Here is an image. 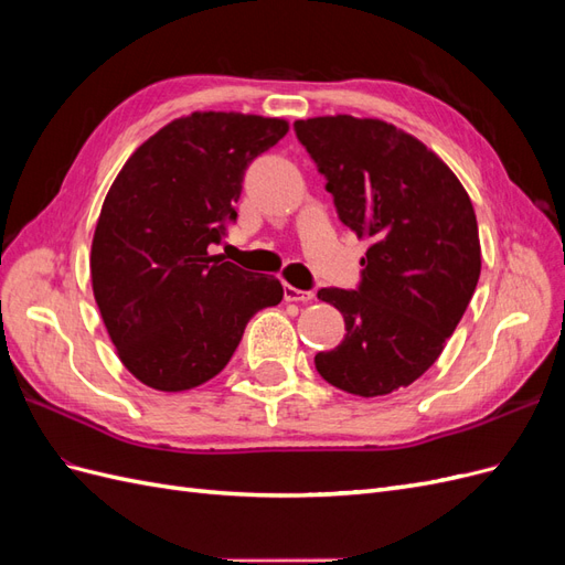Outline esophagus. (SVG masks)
<instances>
[{
	"label": "esophagus",
	"mask_w": 565,
	"mask_h": 565,
	"mask_svg": "<svg viewBox=\"0 0 565 565\" xmlns=\"http://www.w3.org/2000/svg\"><path fill=\"white\" fill-rule=\"evenodd\" d=\"M285 301H313V292H306V289H297L292 285H285Z\"/></svg>",
	"instance_id": "1"
}]
</instances>
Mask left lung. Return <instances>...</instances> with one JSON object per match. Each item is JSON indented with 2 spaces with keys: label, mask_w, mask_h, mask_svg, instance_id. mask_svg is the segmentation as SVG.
Instances as JSON below:
<instances>
[{
  "label": "left lung",
  "mask_w": 565,
  "mask_h": 565,
  "mask_svg": "<svg viewBox=\"0 0 565 565\" xmlns=\"http://www.w3.org/2000/svg\"><path fill=\"white\" fill-rule=\"evenodd\" d=\"M295 131L328 179L341 224L372 243L358 289L318 292L344 316L347 334L316 355V370L353 396H386L436 363L473 297V204L434 150L384 119L311 117Z\"/></svg>",
  "instance_id": "left-lung-1"
}]
</instances>
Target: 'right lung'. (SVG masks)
<instances>
[{
    "label": "right lung",
    "instance_id": "right-lung-1",
    "mask_svg": "<svg viewBox=\"0 0 565 565\" xmlns=\"http://www.w3.org/2000/svg\"><path fill=\"white\" fill-rule=\"evenodd\" d=\"M289 125L191 113L152 134L113 181L92 243V287L119 361L158 391L224 370L249 318L282 299L278 278L212 254L237 218L245 169Z\"/></svg>",
    "mask_w": 565,
    "mask_h": 565
}]
</instances>
